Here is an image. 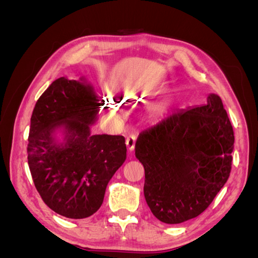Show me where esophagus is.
I'll list each match as a JSON object with an SVG mask.
<instances>
[{"label":"esophagus","mask_w":258,"mask_h":258,"mask_svg":"<svg viewBox=\"0 0 258 258\" xmlns=\"http://www.w3.org/2000/svg\"><path fill=\"white\" fill-rule=\"evenodd\" d=\"M136 140H137V137H136L135 135L129 136V137L127 138V140H126V145H127V148H128V150H129L130 152H132V151L135 150Z\"/></svg>","instance_id":"34e87169"}]
</instances>
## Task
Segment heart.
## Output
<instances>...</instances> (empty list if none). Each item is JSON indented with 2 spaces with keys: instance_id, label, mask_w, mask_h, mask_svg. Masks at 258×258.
<instances>
[{
  "instance_id": "heart-1",
  "label": "heart",
  "mask_w": 258,
  "mask_h": 258,
  "mask_svg": "<svg viewBox=\"0 0 258 258\" xmlns=\"http://www.w3.org/2000/svg\"><path fill=\"white\" fill-rule=\"evenodd\" d=\"M182 96H183V93H182V91H179L178 93H176V95L174 96V98L172 99V101H178L179 100V98H182ZM107 102H110V104H111V106H107V108H108V112H110L112 115H114V116H117V115H119V111H118V108L116 107V104H114V102H115V100H113V102H112V100H111V98L110 99H107ZM108 104V103H107Z\"/></svg>"
}]
</instances>
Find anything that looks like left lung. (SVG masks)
I'll return each mask as SVG.
<instances>
[{
    "instance_id": "left-lung-1",
    "label": "left lung",
    "mask_w": 258,
    "mask_h": 258,
    "mask_svg": "<svg viewBox=\"0 0 258 258\" xmlns=\"http://www.w3.org/2000/svg\"><path fill=\"white\" fill-rule=\"evenodd\" d=\"M233 130L222 99L189 107L140 134L136 157L145 171L144 196L156 218L179 224L211 205L230 174Z\"/></svg>"
}]
</instances>
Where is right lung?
Returning a JSON list of instances; mask_svg holds the SVG:
<instances>
[{
    "label": "right lung",
    "instance_id": "right-lung-1",
    "mask_svg": "<svg viewBox=\"0 0 258 258\" xmlns=\"http://www.w3.org/2000/svg\"><path fill=\"white\" fill-rule=\"evenodd\" d=\"M101 104L85 76H63L45 90L31 116V175L45 204L68 218L97 212L108 182L127 157L123 137L91 134Z\"/></svg>",
    "mask_w": 258,
    "mask_h": 258
}]
</instances>
